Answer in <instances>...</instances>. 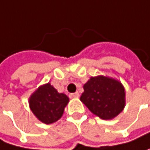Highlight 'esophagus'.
<instances>
[{"instance_id":"obj_1","label":"esophagus","mask_w":150,"mask_h":150,"mask_svg":"<svg viewBox=\"0 0 150 150\" xmlns=\"http://www.w3.org/2000/svg\"><path fill=\"white\" fill-rule=\"evenodd\" d=\"M79 93L78 92H74V93H71L70 95H69V97L71 98V99H74V98H78L79 97Z\"/></svg>"}]
</instances>
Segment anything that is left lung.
Listing matches in <instances>:
<instances>
[{
  "label": "left lung",
  "mask_w": 150,
  "mask_h": 150,
  "mask_svg": "<svg viewBox=\"0 0 150 150\" xmlns=\"http://www.w3.org/2000/svg\"><path fill=\"white\" fill-rule=\"evenodd\" d=\"M83 90L81 101L101 119H113L125 106V88L115 79L103 76L91 77Z\"/></svg>",
  "instance_id": "left-lung-1"
}]
</instances>
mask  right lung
Masks as SVG:
<instances>
[{"label": "right lung", "mask_w": 150, "mask_h": 150, "mask_svg": "<svg viewBox=\"0 0 150 150\" xmlns=\"http://www.w3.org/2000/svg\"><path fill=\"white\" fill-rule=\"evenodd\" d=\"M69 101L64 93H59L50 83L40 86L29 98V106L37 118L43 124L55 123L62 116Z\"/></svg>", "instance_id": "right-lung-1"}]
</instances>
